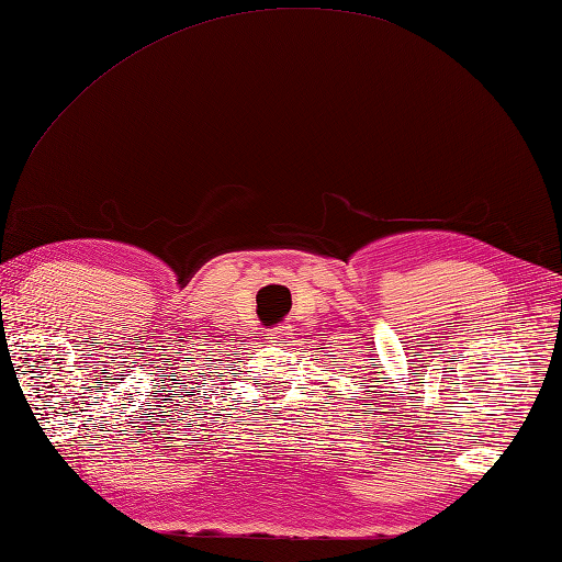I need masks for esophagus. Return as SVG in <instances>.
<instances>
[{"mask_svg":"<svg viewBox=\"0 0 562 562\" xmlns=\"http://www.w3.org/2000/svg\"><path fill=\"white\" fill-rule=\"evenodd\" d=\"M291 334H293V329L289 327V324H281V327H273L267 331V339L271 344H285L291 339Z\"/></svg>","mask_w":562,"mask_h":562,"instance_id":"1","label":"esophagus"}]
</instances>
